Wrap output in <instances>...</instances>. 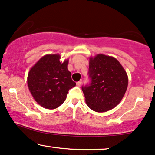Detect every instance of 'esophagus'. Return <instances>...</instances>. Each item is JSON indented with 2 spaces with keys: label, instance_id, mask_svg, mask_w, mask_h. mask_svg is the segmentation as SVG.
I'll return each instance as SVG.
<instances>
[{
  "label": "esophagus",
  "instance_id": "1",
  "mask_svg": "<svg viewBox=\"0 0 155 155\" xmlns=\"http://www.w3.org/2000/svg\"><path fill=\"white\" fill-rule=\"evenodd\" d=\"M81 84H82V81L81 80V81H78V82H76V86H81Z\"/></svg>",
  "mask_w": 155,
  "mask_h": 155
}]
</instances>
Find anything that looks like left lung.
<instances>
[{
    "label": "left lung",
    "mask_w": 155,
    "mask_h": 155,
    "mask_svg": "<svg viewBox=\"0 0 155 155\" xmlns=\"http://www.w3.org/2000/svg\"><path fill=\"white\" fill-rule=\"evenodd\" d=\"M89 86L82 87L87 106L94 111L106 112L121 101L128 85L127 73L115 57L98 54L89 58Z\"/></svg>",
    "instance_id": "obj_1"
}]
</instances>
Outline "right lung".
<instances>
[{"mask_svg": "<svg viewBox=\"0 0 155 155\" xmlns=\"http://www.w3.org/2000/svg\"><path fill=\"white\" fill-rule=\"evenodd\" d=\"M59 54L43 56L31 68L28 76L29 90L43 108L55 109L65 101L69 89L76 86L67 69L69 59L60 61Z\"/></svg>", "mask_w": 155, "mask_h": 155, "instance_id": "obj_1", "label": "right lung"}]
</instances>
